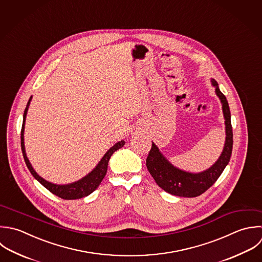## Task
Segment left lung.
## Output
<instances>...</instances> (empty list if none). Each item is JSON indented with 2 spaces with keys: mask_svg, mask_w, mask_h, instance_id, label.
I'll use <instances>...</instances> for the list:
<instances>
[{
  "mask_svg": "<svg viewBox=\"0 0 262 262\" xmlns=\"http://www.w3.org/2000/svg\"><path fill=\"white\" fill-rule=\"evenodd\" d=\"M211 85L223 105V114L226 125V141L219 159L207 169L200 172H191L173 165L152 143V148L146 160L147 168L156 184L165 192L180 197H197L207 191L221 177L232 156L233 128L231 123V112L226 96L221 92L219 83L213 78Z\"/></svg>",
  "mask_w": 262,
  "mask_h": 262,
  "instance_id": "1",
  "label": "left lung"
}]
</instances>
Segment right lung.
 I'll return each instance as SVG.
<instances>
[{"label": "right lung", "instance_id": "right-lung-1", "mask_svg": "<svg viewBox=\"0 0 262 262\" xmlns=\"http://www.w3.org/2000/svg\"><path fill=\"white\" fill-rule=\"evenodd\" d=\"M32 99V96L29 98L26 108L24 110L23 113V122H22V128H21V150H22V154H23V158L24 161L26 163L27 168L29 169L30 173L33 176V178L40 184L42 185L47 190H49L51 193H53L54 195L65 199V200H74V199H80L83 197L89 196L90 194H92L101 184V182L103 181L106 172H107V168H108V162L110 157L112 156V154L117 151L118 149L122 148L125 144V142L123 140L117 142L116 144H114L105 154L104 156L101 158V160L98 162V164L94 167V169H92V171H90L86 176H84L83 178H81L80 180L70 183V184H65V185H58V184H54L51 183L45 179H42L32 167L31 163L29 162V159L27 158L26 152H25V146H24V128H25V120H26V115H27V111L30 105V101Z\"/></svg>", "mask_w": 262, "mask_h": 262}]
</instances>
